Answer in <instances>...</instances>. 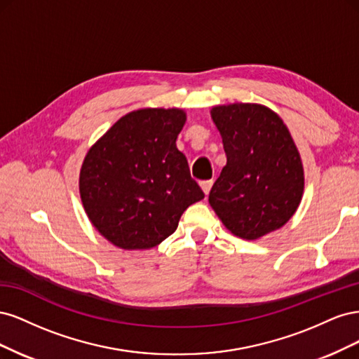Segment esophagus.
Returning a JSON list of instances; mask_svg holds the SVG:
<instances>
[{"label":"esophagus","mask_w":359,"mask_h":359,"mask_svg":"<svg viewBox=\"0 0 359 359\" xmlns=\"http://www.w3.org/2000/svg\"><path fill=\"white\" fill-rule=\"evenodd\" d=\"M201 187H202V190H203L205 194H208L210 190H211V187H212V181H211V180L202 181V182H201Z\"/></svg>","instance_id":"obj_1"}]
</instances>
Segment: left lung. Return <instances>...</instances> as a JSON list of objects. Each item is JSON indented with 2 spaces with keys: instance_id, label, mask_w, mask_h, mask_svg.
Here are the masks:
<instances>
[{
  "instance_id": "left-lung-1",
  "label": "left lung",
  "mask_w": 359,
  "mask_h": 359,
  "mask_svg": "<svg viewBox=\"0 0 359 359\" xmlns=\"http://www.w3.org/2000/svg\"><path fill=\"white\" fill-rule=\"evenodd\" d=\"M211 118L227 157L210 191L212 210L243 240L280 229L304 191L301 157L283 119L256 103L215 106Z\"/></svg>"
}]
</instances>
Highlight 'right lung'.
<instances>
[{"instance_id": "add662e5", "label": "right lung", "mask_w": 359, "mask_h": 359, "mask_svg": "<svg viewBox=\"0 0 359 359\" xmlns=\"http://www.w3.org/2000/svg\"><path fill=\"white\" fill-rule=\"evenodd\" d=\"M182 109L133 111L85 156L79 175L83 208L107 241L124 250L158 245L177 231L182 212L205 198L190 175L177 137Z\"/></svg>"}]
</instances>
